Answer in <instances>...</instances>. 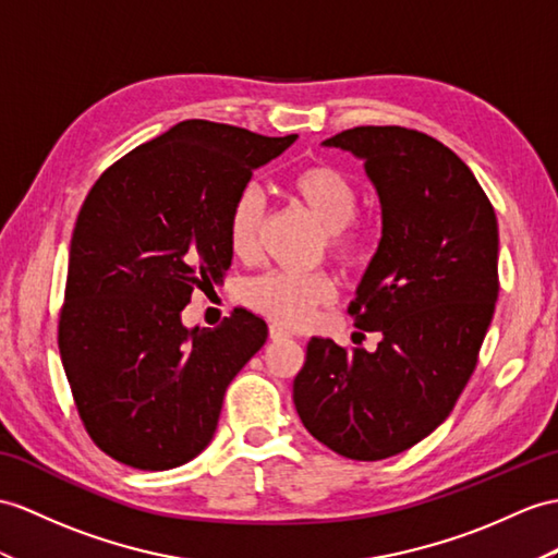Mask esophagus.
<instances>
[{
    "instance_id": "1",
    "label": "esophagus",
    "mask_w": 558,
    "mask_h": 558,
    "mask_svg": "<svg viewBox=\"0 0 558 558\" xmlns=\"http://www.w3.org/2000/svg\"><path fill=\"white\" fill-rule=\"evenodd\" d=\"M269 338H271V341H287V338H291V331L283 329V326H279V324H271L269 326Z\"/></svg>"
}]
</instances>
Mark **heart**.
<instances>
[{
    "instance_id": "obj_1",
    "label": "heart",
    "mask_w": 558,
    "mask_h": 558,
    "mask_svg": "<svg viewBox=\"0 0 558 558\" xmlns=\"http://www.w3.org/2000/svg\"><path fill=\"white\" fill-rule=\"evenodd\" d=\"M289 192L324 227V243L341 265L362 260L369 232L355 215L360 192L350 177L329 162H307L289 177ZM267 206L260 189L248 184L234 196L227 213V243L241 260H253L260 248ZM336 281L329 271H267L246 283L243 301L283 326H305L319 307L331 305Z\"/></svg>"
}]
</instances>
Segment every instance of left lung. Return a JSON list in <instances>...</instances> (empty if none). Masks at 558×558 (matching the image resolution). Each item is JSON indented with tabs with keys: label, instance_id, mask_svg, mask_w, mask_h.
<instances>
[{
	"label": "left lung",
	"instance_id": "obj_1",
	"mask_svg": "<svg viewBox=\"0 0 558 558\" xmlns=\"http://www.w3.org/2000/svg\"><path fill=\"white\" fill-rule=\"evenodd\" d=\"M324 146L362 158L381 201V241L348 312L384 338L374 352L312 338L293 402L329 450L378 461L436 430L478 364L499 293L497 217L466 162L424 132L364 125Z\"/></svg>",
	"mask_w": 558,
	"mask_h": 558
}]
</instances>
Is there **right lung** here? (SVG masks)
<instances>
[{
	"label": "right lung",
	"instance_id": "right-lung-1",
	"mask_svg": "<svg viewBox=\"0 0 558 558\" xmlns=\"http://www.w3.org/2000/svg\"><path fill=\"white\" fill-rule=\"evenodd\" d=\"M295 140L184 120L89 189L68 253L59 350L85 430L120 464L166 471L206 450L227 386L265 345L267 324L248 310L217 329H186L182 310L232 265L234 196Z\"/></svg>",
	"mask_w": 558,
	"mask_h": 558
}]
</instances>
